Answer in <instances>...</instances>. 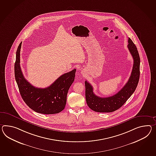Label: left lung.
I'll return each instance as SVG.
<instances>
[{"mask_svg":"<svg viewBox=\"0 0 156 156\" xmlns=\"http://www.w3.org/2000/svg\"><path fill=\"white\" fill-rule=\"evenodd\" d=\"M128 43L127 47L133 57V67L129 80L119 91L108 98L99 97L94 93L91 84L87 80L85 81L86 103L92 110L101 113H109L115 111L126 102L135 91L140 77V60L136 47L129 38Z\"/></svg>","mask_w":156,"mask_h":156,"instance_id":"8db88e82","label":"left lung"}]
</instances>
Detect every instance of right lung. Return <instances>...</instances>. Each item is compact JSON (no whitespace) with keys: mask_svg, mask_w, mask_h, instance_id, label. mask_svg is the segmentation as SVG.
Here are the masks:
<instances>
[{"mask_svg":"<svg viewBox=\"0 0 156 156\" xmlns=\"http://www.w3.org/2000/svg\"><path fill=\"white\" fill-rule=\"evenodd\" d=\"M21 44L22 42L16 51L15 76L23 100L37 113L52 114L61 112L66 105L68 92L74 80L76 69L62 74L48 87H35L25 78L21 71L20 64Z\"/></svg>","mask_w":156,"mask_h":156,"instance_id":"obj_1","label":"right lung"}]
</instances>
